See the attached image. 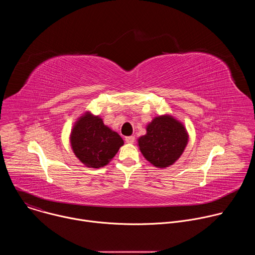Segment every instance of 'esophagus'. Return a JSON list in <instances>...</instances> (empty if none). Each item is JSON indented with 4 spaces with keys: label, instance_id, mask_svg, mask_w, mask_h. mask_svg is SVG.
Segmentation results:
<instances>
[{
    "label": "esophagus",
    "instance_id": "34e87169",
    "mask_svg": "<svg viewBox=\"0 0 255 255\" xmlns=\"http://www.w3.org/2000/svg\"><path fill=\"white\" fill-rule=\"evenodd\" d=\"M134 140H135V137H134V136H127V137H125V141H126L127 143H133Z\"/></svg>",
    "mask_w": 255,
    "mask_h": 255
}]
</instances>
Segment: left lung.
<instances>
[{"label":"left lung","instance_id":"obj_1","mask_svg":"<svg viewBox=\"0 0 255 255\" xmlns=\"http://www.w3.org/2000/svg\"><path fill=\"white\" fill-rule=\"evenodd\" d=\"M188 142L189 134L183 123L170 115H161L146 126V134L139 137L138 146L152 165L165 168L180 157Z\"/></svg>","mask_w":255,"mask_h":255}]
</instances>
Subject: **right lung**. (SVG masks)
Returning a JSON list of instances; mask_svg holds the SVG:
<instances>
[{"label": "right lung", "mask_w": 255, "mask_h": 255, "mask_svg": "<svg viewBox=\"0 0 255 255\" xmlns=\"http://www.w3.org/2000/svg\"><path fill=\"white\" fill-rule=\"evenodd\" d=\"M69 140L76 156L92 168L107 165L124 144L117 132L106 126L101 117L91 112H86L78 119Z\"/></svg>", "instance_id": "right-lung-1"}]
</instances>
